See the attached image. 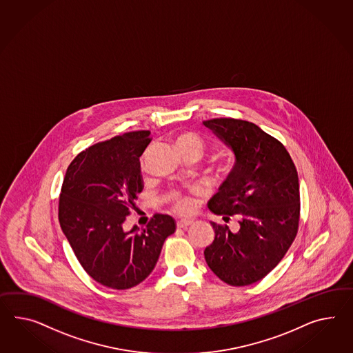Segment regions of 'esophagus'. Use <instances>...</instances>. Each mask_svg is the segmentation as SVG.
Instances as JSON below:
<instances>
[{"instance_id": "1", "label": "esophagus", "mask_w": 353, "mask_h": 353, "mask_svg": "<svg viewBox=\"0 0 353 353\" xmlns=\"http://www.w3.org/2000/svg\"><path fill=\"white\" fill-rule=\"evenodd\" d=\"M193 223H194L193 220H179V221L176 223V226L181 228V229H187V228L192 225Z\"/></svg>"}]
</instances>
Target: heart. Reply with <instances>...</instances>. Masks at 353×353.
I'll return each mask as SVG.
<instances>
[{"label": "heart", "mask_w": 353, "mask_h": 353, "mask_svg": "<svg viewBox=\"0 0 353 353\" xmlns=\"http://www.w3.org/2000/svg\"><path fill=\"white\" fill-rule=\"evenodd\" d=\"M178 147L181 148V151L184 150H192L196 151L199 154H203L205 151V141L202 139V137H199L196 133H184L178 138ZM145 165V163H143ZM168 199L172 205V208L181 215L190 214L194 208V201L190 197L188 193H183L181 190H174L169 193Z\"/></svg>", "instance_id": "obj_1"}]
</instances>
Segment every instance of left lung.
Instances as JSON below:
<instances>
[{"label":"left lung","instance_id":"left-lung-1","mask_svg":"<svg viewBox=\"0 0 353 353\" xmlns=\"http://www.w3.org/2000/svg\"><path fill=\"white\" fill-rule=\"evenodd\" d=\"M235 154V165L208 208L239 230L211 223L214 242L205 250L208 268L229 285L261 281L281 261L293 243L299 223L297 169L276 138L241 119L203 121Z\"/></svg>","mask_w":353,"mask_h":353}]
</instances>
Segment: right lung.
I'll use <instances>...</instances> for the list:
<instances>
[{
	"instance_id": "obj_1",
	"label": "right lung",
	"mask_w": 353,
	"mask_h": 353,
	"mask_svg": "<svg viewBox=\"0 0 353 353\" xmlns=\"http://www.w3.org/2000/svg\"><path fill=\"white\" fill-rule=\"evenodd\" d=\"M150 130L128 132L77 154L59 197V221L78 261L92 279L112 290L136 287L154 270L175 220L154 214L139 232L124 223L143 190L139 157Z\"/></svg>"
}]
</instances>
